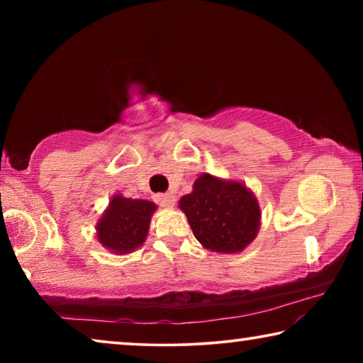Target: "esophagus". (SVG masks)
Segmentation results:
<instances>
[{"mask_svg":"<svg viewBox=\"0 0 363 363\" xmlns=\"http://www.w3.org/2000/svg\"><path fill=\"white\" fill-rule=\"evenodd\" d=\"M155 200L160 206H164V208H171L174 205V195L171 194H157Z\"/></svg>","mask_w":363,"mask_h":363,"instance_id":"esophagus-1","label":"esophagus"}]
</instances>
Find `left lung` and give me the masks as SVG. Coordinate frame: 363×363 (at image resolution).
<instances>
[{"instance_id":"8db88e82","label":"left lung","mask_w":363,"mask_h":363,"mask_svg":"<svg viewBox=\"0 0 363 363\" xmlns=\"http://www.w3.org/2000/svg\"><path fill=\"white\" fill-rule=\"evenodd\" d=\"M179 208L196 240L216 253H240L255 240L261 210L255 194L242 182L200 174Z\"/></svg>"}]
</instances>
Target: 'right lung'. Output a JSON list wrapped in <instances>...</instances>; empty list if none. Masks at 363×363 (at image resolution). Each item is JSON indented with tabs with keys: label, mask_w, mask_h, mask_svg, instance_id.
Listing matches in <instances>:
<instances>
[{
	"label": "right lung",
	"mask_w": 363,
	"mask_h": 363,
	"mask_svg": "<svg viewBox=\"0 0 363 363\" xmlns=\"http://www.w3.org/2000/svg\"><path fill=\"white\" fill-rule=\"evenodd\" d=\"M157 205L115 195L96 225L97 240L116 255H128L145 242Z\"/></svg>",
	"instance_id": "right-lung-1"
}]
</instances>
